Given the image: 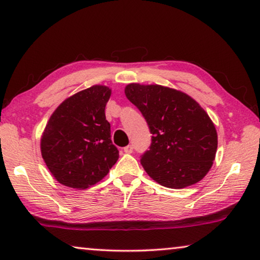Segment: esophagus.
I'll return each mask as SVG.
<instances>
[{
    "label": "esophagus",
    "instance_id": "obj_1",
    "mask_svg": "<svg viewBox=\"0 0 260 260\" xmlns=\"http://www.w3.org/2000/svg\"><path fill=\"white\" fill-rule=\"evenodd\" d=\"M123 151H125L126 154H131V152H133V147H132L131 145L127 146V147L123 148Z\"/></svg>",
    "mask_w": 260,
    "mask_h": 260
}]
</instances>
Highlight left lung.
Listing matches in <instances>:
<instances>
[{
    "label": "left lung",
    "mask_w": 260,
    "mask_h": 260,
    "mask_svg": "<svg viewBox=\"0 0 260 260\" xmlns=\"http://www.w3.org/2000/svg\"><path fill=\"white\" fill-rule=\"evenodd\" d=\"M125 93L152 134L149 150L140 159L147 174L170 188L200 182L217 149L215 126L206 111L188 94L158 84L131 83Z\"/></svg>",
    "instance_id": "8db88e82"
}]
</instances>
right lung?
<instances>
[{
	"label": "right lung",
	"mask_w": 260,
	"mask_h": 260,
	"mask_svg": "<svg viewBox=\"0 0 260 260\" xmlns=\"http://www.w3.org/2000/svg\"><path fill=\"white\" fill-rule=\"evenodd\" d=\"M105 85L73 94L57 106L41 137V156L53 177L64 186L86 188L102 180L119 158L111 140Z\"/></svg>",
	"instance_id": "1"
}]
</instances>
